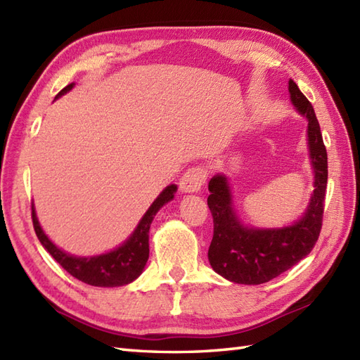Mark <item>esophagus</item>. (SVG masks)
Segmentation results:
<instances>
[{
  "label": "esophagus",
  "mask_w": 360,
  "mask_h": 360,
  "mask_svg": "<svg viewBox=\"0 0 360 360\" xmlns=\"http://www.w3.org/2000/svg\"><path fill=\"white\" fill-rule=\"evenodd\" d=\"M206 169L201 167H192L180 179V189L183 192H198L206 183Z\"/></svg>",
  "instance_id": "obj_1"
}]
</instances>
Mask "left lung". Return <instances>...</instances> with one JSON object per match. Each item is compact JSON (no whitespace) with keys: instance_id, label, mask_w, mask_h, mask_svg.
<instances>
[{"instance_id":"1","label":"left lung","mask_w":360,"mask_h":360,"mask_svg":"<svg viewBox=\"0 0 360 360\" xmlns=\"http://www.w3.org/2000/svg\"><path fill=\"white\" fill-rule=\"evenodd\" d=\"M289 94L295 108L309 121V148L315 169L314 197L304 217L286 229H245L233 212L226 177L215 176L209 181L207 206L213 217L209 262L218 274L235 283L260 285L276 278L306 257L321 233L327 189L326 145L314 105L294 80H289Z\"/></svg>"}]
</instances>
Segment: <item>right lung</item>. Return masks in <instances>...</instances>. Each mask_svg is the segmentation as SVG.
I'll use <instances>...</instances> for the list:
<instances>
[{
	"mask_svg": "<svg viewBox=\"0 0 360 360\" xmlns=\"http://www.w3.org/2000/svg\"><path fill=\"white\" fill-rule=\"evenodd\" d=\"M72 87V83L57 94V96L63 95ZM177 191V186H168L160 195L151 204V207L145 213L142 221L139 222L138 229L134 230L133 236L125 242L122 247L115 250L112 252L103 256L95 257H74L66 255L62 250L57 248L53 242L45 236L41 226H39L34 207L32 204V221L36 235L41 240V244L45 250L50 252L56 262H59L60 266L68 271L72 277L79 278L83 283L91 286H124L130 283L134 278H138L142 273V269L147 264L148 255H150V245H148V231L151 221L156 215L158 210L174 198V192Z\"/></svg>",
	"mask_w": 360,
	"mask_h": 360,
	"instance_id": "obj_1",
	"label": "right lung"
}]
</instances>
